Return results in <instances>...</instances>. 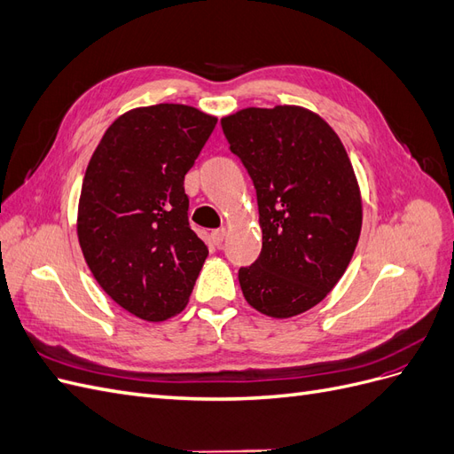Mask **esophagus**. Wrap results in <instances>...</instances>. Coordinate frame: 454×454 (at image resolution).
I'll return each instance as SVG.
<instances>
[{"label": "esophagus", "instance_id": "34e87169", "mask_svg": "<svg viewBox=\"0 0 454 454\" xmlns=\"http://www.w3.org/2000/svg\"><path fill=\"white\" fill-rule=\"evenodd\" d=\"M225 237H227V229H225V227H219V229L212 231V235H210V239H212V242H214L215 246H222L223 240H225Z\"/></svg>", "mask_w": 454, "mask_h": 454}]
</instances>
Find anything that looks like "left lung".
<instances>
[{"instance_id":"left-lung-1","label":"left lung","mask_w":454,"mask_h":454,"mask_svg":"<svg viewBox=\"0 0 454 454\" xmlns=\"http://www.w3.org/2000/svg\"><path fill=\"white\" fill-rule=\"evenodd\" d=\"M229 147L248 170L263 248L239 282L272 318L318 305L345 274L362 231V197L335 130L299 106L246 107L222 119Z\"/></svg>"}]
</instances>
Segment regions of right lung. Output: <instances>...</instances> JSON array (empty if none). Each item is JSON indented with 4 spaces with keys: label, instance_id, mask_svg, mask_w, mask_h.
<instances>
[{
    "label": "right lung",
    "instance_id": "add662e5",
    "mask_svg": "<svg viewBox=\"0 0 454 454\" xmlns=\"http://www.w3.org/2000/svg\"><path fill=\"white\" fill-rule=\"evenodd\" d=\"M217 119L184 104L136 107L114 121L90 157L77 237L102 290L130 314L182 312L208 255L189 227L184 180Z\"/></svg>",
    "mask_w": 454,
    "mask_h": 454
}]
</instances>
